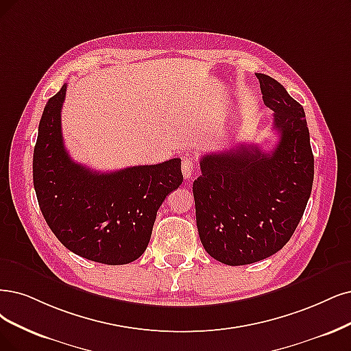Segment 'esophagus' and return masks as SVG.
<instances>
[{
  "label": "esophagus",
  "mask_w": 351,
  "mask_h": 351,
  "mask_svg": "<svg viewBox=\"0 0 351 351\" xmlns=\"http://www.w3.org/2000/svg\"><path fill=\"white\" fill-rule=\"evenodd\" d=\"M180 167H182V175H184V178H185V179H191L193 171H195V167H197V162L193 160L192 158H185V159L182 160V165H180Z\"/></svg>",
  "instance_id": "esophagus-1"
}]
</instances>
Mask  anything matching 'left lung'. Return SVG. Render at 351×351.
Instances as JSON below:
<instances>
[{"label":"left lung","mask_w":351,"mask_h":351,"mask_svg":"<svg viewBox=\"0 0 351 351\" xmlns=\"http://www.w3.org/2000/svg\"><path fill=\"white\" fill-rule=\"evenodd\" d=\"M265 106L274 110L278 146L256 145L204 154L193 180L197 227L205 252L228 266L279 252L304 215L314 182L305 112L276 80L256 73Z\"/></svg>","instance_id":"8db88e82"}]
</instances>
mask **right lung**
<instances>
[{
  "label": "right lung",
  "mask_w": 351,
  "mask_h": 351,
  "mask_svg": "<svg viewBox=\"0 0 351 351\" xmlns=\"http://www.w3.org/2000/svg\"><path fill=\"white\" fill-rule=\"evenodd\" d=\"M64 84L43 110L33 184L47 226L64 247L104 265L134 262L150 241L162 202L182 184L180 159L101 173L71 159L60 112Z\"/></svg>",
  "instance_id": "right-lung-1"
}]
</instances>
